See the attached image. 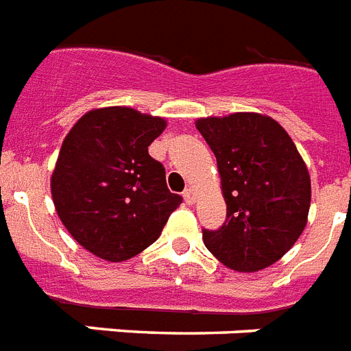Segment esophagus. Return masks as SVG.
Here are the masks:
<instances>
[{"label":"esophagus","instance_id":"esophagus-1","mask_svg":"<svg viewBox=\"0 0 351 351\" xmlns=\"http://www.w3.org/2000/svg\"><path fill=\"white\" fill-rule=\"evenodd\" d=\"M183 197H184V201H186V203H189V204L195 203V192H193V189H186V190H184Z\"/></svg>","mask_w":351,"mask_h":351}]
</instances>
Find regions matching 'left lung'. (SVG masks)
I'll use <instances>...</instances> for the list:
<instances>
[{"instance_id":"8db88e82","label":"left lung","mask_w":351,"mask_h":351,"mask_svg":"<svg viewBox=\"0 0 351 351\" xmlns=\"http://www.w3.org/2000/svg\"><path fill=\"white\" fill-rule=\"evenodd\" d=\"M195 127L217 159L226 221L203 230L204 246L237 271L279 261L306 226L312 184L288 132L268 116L235 112L201 117Z\"/></svg>"}]
</instances>
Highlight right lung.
Listing matches in <instances>:
<instances>
[{
	"instance_id": "add662e5",
	"label": "right lung",
	"mask_w": 351,
	"mask_h": 351,
	"mask_svg": "<svg viewBox=\"0 0 351 351\" xmlns=\"http://www.w3.org/2000/svg\"><path fill=\"white\" fill-rule=\"evenodd\" d=\"M162 117L130 106L86 112L64 137L50 190L69 234L99 259L127 261L152 245L183 197L148 147Z\"/></svg>"
}]
</instances>
